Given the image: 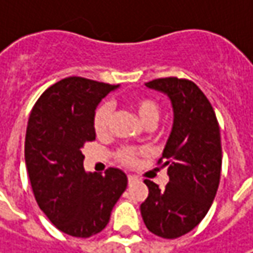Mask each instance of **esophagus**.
<instances>
[{"label": "esophagus", "mask_w": 253, "mask_h": 253, "mask_svg": "<svg viewBox=\"0 0 253 253\" xmlns=\"http://www.w3.org/2000/svg\"><path fill=\"white\" fill-rule=\"evenodd\" d=\"M135 180H136V177H135V176H131V174L128 176V181H129V183H132V181H135Z\"/></svg>", "instance_id": "34e87169"}]
</instances>
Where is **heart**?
I'll return each instance as SVG.
<instances>
[{"instance_id":"obj_1","label":"heart","mask_w":253,"mask_h":253,"mask_svg":"<svg viewBox=\"0 0 253 253\" xmlns=\"http://www.w3.org/2000/svg\"><path fill=\"white\" fill-rule=\"evenodd\" d=\"M133 111L136 112V115L139 117L146 126H155L159 118H161L162 108L161 105L155 100L148 98V97H138L133 98L131 101ZM111 118H112V107L108 102H102L97 107V110L94 112V118H92V126H94V132L97 136L104 138L110 133L111 129ZM142 148H135V146H122L120 148L115 156L120 163L125 165V166H133L138 156L143 153Z\"/></svg>"}]
</instances>
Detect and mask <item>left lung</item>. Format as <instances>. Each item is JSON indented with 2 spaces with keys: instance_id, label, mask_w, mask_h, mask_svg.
Here are the masks:
<instances>
[{
  "instance_id": "obj_1",
  "label": "left lung",
  "mask_w": 253,
  "mask_h": 253,
  "mask_svg": "<svg viewBox=\"0 0 253 253\" xmlns=\"http://www.w3.org/2000/svg\"><path fill=\"white\" fill-rule=\"evenodd\" d=\"M146 87L165 92L173 107V128L159 165L168 168L163 190L145 180L149 189L141 214L152 234L179 238L206 217L217 194L222 151L215 112L193 82L177 77L156 79Z\"/></svg>"
}]
</instances>
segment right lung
Listing matches in <instances>:
<instances>
[{
    "instance_id": "add662e5",
    "label": "right lung",
    "mask_w": 253,
    "mask_h": 253,
    "mask_svg": "<svg viewBox=\"0 0 253 253\" xmlns=\"http://www.w3.org/2000/svg\"><path fill=\"white\" fill-rule=\"evenodd\" d=\"M118 85L67 77L39 97L29 115L25 163L39 209L57 229L88 238L107 227L126 189V174L110 168L85 173L82 148L95 139L94 112Z\"/></svg>"
}]
</instances>
